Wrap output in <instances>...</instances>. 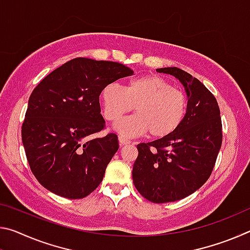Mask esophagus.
<instances>
[{"instance_id": "34e87169", "label": "esophagus", "mask_w": 250, "mask_h": 250, "mask_svg": "<svg viewBox=\"0 0 250 250\" xmlns=\"http://www.w3.org/2000/svg\"><path fill=\"white\" fill-rule=\"evenodd\" d=\"M129 143H131L130 140H128V139H125L124 137H119V145L122 146H125V145H129Z\"/></svg>"}]
</instances>
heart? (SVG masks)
<instances>
[{"mask_svg":"<svg viewBox=\"0 0 250 250\" xmlns=\"http://www.w3.org/2000/svg\"><path fill=\"white\" fill-rule=\"evenodd\" d=\"M100 98L104 115L109 121L119 120L135 105L137 115L113 125L117 132L126 138L146 132L152 138L167 137L183 121L188 105L183 92L156 75L131 79L125 88L115 83L105 84Z\"/></svg>","mask_w":250,"mask_h":250,"instance_id":"obj_1","label":"heart"}]
</instances>
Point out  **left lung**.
Masks as SVG:
<instances>
[{
  "mask_svg": "<svg viewBox=\"0 0 250 250\" xmlns=\"http://www.w3.org/2000/svg\"><path fill=\"white\" fill-rule=\"evenodd\" d=\"M156 71L183 84L186 112L174 132L137 146L132 179L147 201L168 203L191 195L208 180L222 146V120L216 99L200 80L177 67Z\"/></svg>",
  "mask_w": 250,
  "mask_h": 250,
  "instance_id": "left-lung-1",
  "label": "left lung"
}]
</instances>
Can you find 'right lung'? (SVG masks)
<instances>
[{"label":"right lung","instance_id":"1","mask_svg":"<svg viewBox=\"0 0 250 250\" xmlns=\"http://www.w3.org/2000/svg\"><path fill=\"white\" fill-rule=\"evenodd\" d=\"M133 74L119 62L75 58L52 71L33 90L22 125V141L37 181L56 195L77 200L98 188L119 149L105 126L99 96L108 83Z\"/></svg>","mask_w":250,"mask_h":250}]
</instances>
